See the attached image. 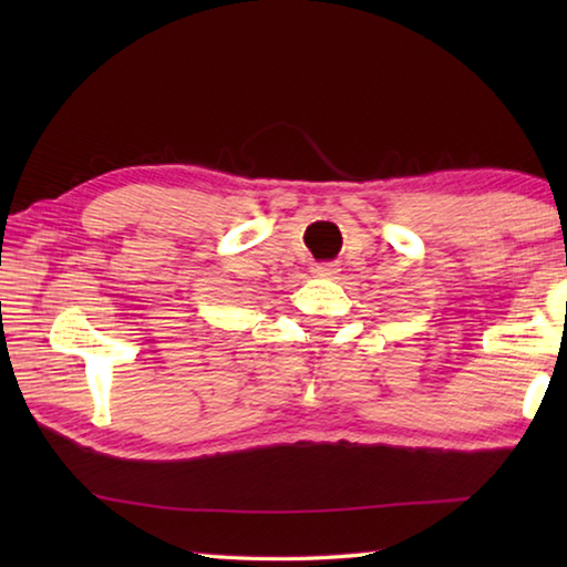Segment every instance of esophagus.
Instances as JSON below:
<instances>
[{"label": "esophagus", "instance_id": "obj_1", "mask_svg": "<svg viewBox=\"0 0 567 567\" xmlns=\"http://www.w3.org/2000/svg\"><path fill=\"white\" fill-rule=\"evenodd\" d=\"M340 272V267L334 262H322V265H315L312 267V275L315 277H334Z\"/></svg>", "mask_w": 567, "mask_h": 567}]
</instances>
